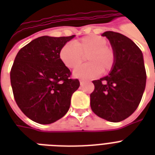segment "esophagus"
<instances>
[{
  "mask_svg": "<svg viewBox=\"0 0 155 155\" xmlns=\"http://www.w3.org/2000/svg\"><path fill=\"white\" fill-rule=\"evenodd\" d=\"M80 85H83V84H84L85 80H80Z\"/></svg>",
  "mask_w": 155,
  "mask_h": 155,
  "instance_id": "esophagus-1",
  "label": "esophagus"
}]
</instances>
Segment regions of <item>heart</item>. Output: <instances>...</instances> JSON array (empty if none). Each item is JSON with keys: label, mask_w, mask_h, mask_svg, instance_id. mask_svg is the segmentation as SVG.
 Segmentation results:
<instances>
[{"label": "heart", "mask_w": 155, "mask_h": 155, "mask_svg": "<svg viewBox=\"0 0 155 155\" xmlns=\"http://www.w3.org/2000/svg\"><path fill=\"white\" fill-rule=\"evenodd\" d=\"M105 38L98 35H87L72 43H66L61 47L58 56L67 68L73 69L82 63L86 56L88 62L74 71L76 77L92 79L101 72H109L114 67L116 54L114 50L108 46Z\"/></svg>", "instance_id": "obj_1"}]
</instances>
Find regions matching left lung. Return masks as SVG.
Here are the masks:
<instances>
[{"label":"left lung","mask_w":155,"mask_h":155,"mask_svg":"<svg viewBox=\"0 0 155 155\" xmlns=\"http://www.w3.org/2000/svg\"><path fill=\"white\" fill-rule=\"evenodd\" d=\"M116 54L114 67L107 76L93 80L90 95L92 112L111 122H119L132 115L139 105L147 82L142 51L132 40L113 31L102 35Z\"/></svg>","instance_id":"1"}]
</instances>
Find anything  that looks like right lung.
<instances>
[{"instance_id":"1","label":"right lung","mask_w":155,"mask_h":155,"mask_svg":"<svg viewBox=\"0 0 155 155\" xmlns=\"http://www.w3.org/2000/svg\"><path fill=\"white\" fill-rule=\"evenodd\" d=\"M74 37L42 36L16 55L10 71L13 97L22 113L35 122L47 125L63 117L80 87L58 56L61 47Z\"/></svg>"}]
</instances>
